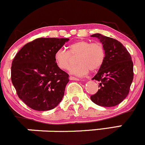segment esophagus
<instances>
[{
	"label": "esophagus",
	"instance_id": "esophagus-1",
	"mask_svg": "<svg viewBox=\"0 0 145 145\" xmlns=\"http://www.w3.org/2000/svg\"><path fill=\"white\" fill-rule=\"evenodd\" d=\"M69 79L71 80H76V81H80V79L77 78V77H72V76H71V77H69Z\"/></svg>",
	"mask_w": 145,
	"mask_h": 145
}]
</instances>
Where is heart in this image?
<instances>
[{"label": "heart", "instance_id": "1", "mask_svg": "<svg viewBox=\"0 0 145 145\" xmlns=\"http://www.w3.org/2000/svg\"><path fill=\"white\" fill-rule=\"evenodd\" d=\"M76 57L77 63L71 69V73L77 76L87 74L89 71H96L103 65L106 52L102 44L99 42L91 43L87 40H79L68 46V51L59 48L54 54V60L57 66L61 70L67 71Z\"/></svg>", "mask_w": 145, "mask_h": 145}]
</instances>
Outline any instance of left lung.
<instances>
[{
	"instance_id": "obj_1",
	"label": "left lung",
	"mask_w": 145,
	"mask_h": 145,
	"mask_svg": "<svg viewBox=\"0 0 145 145\" xmlns=\"http://www.w3.org/2000/svg\"><path fill=\"white\" fill-rule=\"evenodd\" d=\"M91 37L99 39L105 49L106 57L103 65L92 78L99 82V89L90 99L101 106H115L127 97L133 82L134 74L131 56L116 39L101 34Z\"/></svg>"
}]
</instances>
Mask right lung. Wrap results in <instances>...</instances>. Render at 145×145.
I'll return each mask as SVG.
<instances>
[{"label":"right lung","instance_id":"obj_1","mask_svg":"<svg viewBox=\"0 0 145 145\" xmlns=\"http://www.w3.org/2000/svg\"><path fill=\"white\" fill-rule=\"evenodd\" d=\"M68 41L38 38L24 45L14 58L11 80L19 98L29 108L48 111L62 100L69 75L57 66L54 54Z\"/></svg>","mask_w":145,"mask_h":145}]
</instances>
